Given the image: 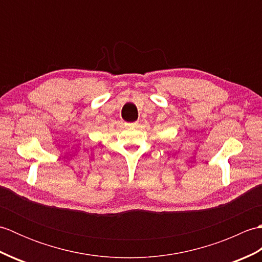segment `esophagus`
I'll use <instances>...</instances> for the list:
<instances>
[{
    "instance_id": "1",
    "label": "esophagus",
    "mask_w": 262,
    "mask_h": 262,
    "mask_svg": "<svg viewBox=\"0 0 262 262\" xmlns=\"http://www.w3.org/2000/svg\"><path fill=\"white\" fill-rule=\"evenodd\" d=\"M138 124L137 122H133V124H130V126H133V127H136Z\"/></svg>"
}]
</instances>
